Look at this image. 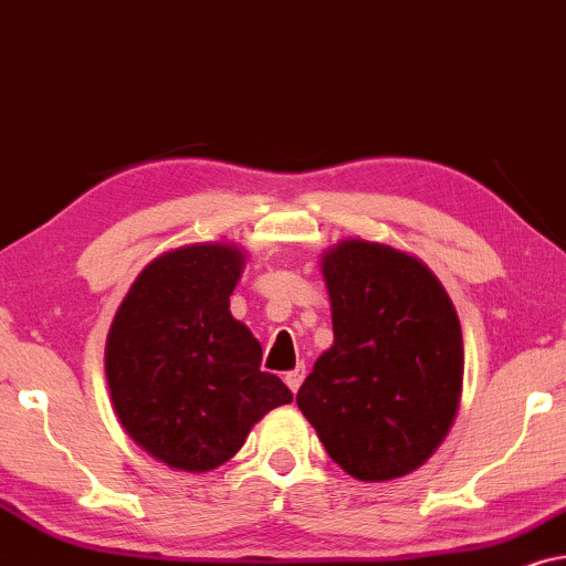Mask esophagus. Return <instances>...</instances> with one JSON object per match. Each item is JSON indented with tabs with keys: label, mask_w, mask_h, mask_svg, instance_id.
<instances>
[{
	"label": "esophagus",
	"mask_w": 566,
	"mask_h": 566,
	"mask_svg": "<svg viewBox=\"0 0 566 566\" xmlns=\"http://www.w3.org/2000/svg\"><path fill=\"white\" fill-rule=\"evenodd\" d=\"M305 380V365H297L295 370H290L287 375H284V382H287V388L292 390V394H297L300 386H303Z\"/></svg>",
	"instance_id": "esophagus-1"
}]
</instances>
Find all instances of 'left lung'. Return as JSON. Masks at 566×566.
I'll list each match as a JSON object with an SVG mask.
<instances>
[{
    "mask_svg": "<svg viewBox=\"0 0 566 566\" xmlns=\"http://www.w3.org/2000/svg\"><path fill=\"white\" fill-rule=\"evenodd\" d=\"M323 276L334 346L300 388V411L349 476H406L446 440L461 401L455 307L424 263L367 240L331 248Z\"/></svg>",
    "mask_w": 566,
    "mask_h": 566,
    "instance_id": "8db88e82",
    "label": "left lung"
}]
</instances>
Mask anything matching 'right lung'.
Returning <instances> with one entry per match:
<instances>
[{"label":"right lung","instance_id":"right-lung-1","mask_svg":"<svg viewBox=\"0 0 566 566\" xmlns=\"http://www.w3.org/2000/svg\"><path fill=\"white\" fill-rule=\"evenodd\" d=\"M243 253L199 243L163 253L113 318L105 375L132 440L178 471H212L243 448L263 413L290 403L261 370V344L230 315Z\"/></svg>","mask_w":566,"mask_h":566}]
</instances>
